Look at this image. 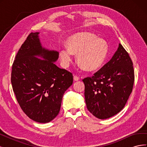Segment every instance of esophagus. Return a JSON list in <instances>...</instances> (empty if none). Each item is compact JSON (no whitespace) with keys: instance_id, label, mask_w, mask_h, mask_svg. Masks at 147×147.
I'll use <instances>...</instances> for the list:
<instances>
[{"instance_id":"obj_1","label":"esophagus","mask_w":147,"mask_h":147,"mask_svg":"<svg viewBox=\"0 0 147 147\" xmlns=\"http://www.w3.org/2000/svg\"><path fill=\"white\" fill-rule=\"evenodd\" d=\"M79 79H80V78H79V77L77 76V75H75L74 76V80L75 81H78Z\"/></svg>"}]
</instances>
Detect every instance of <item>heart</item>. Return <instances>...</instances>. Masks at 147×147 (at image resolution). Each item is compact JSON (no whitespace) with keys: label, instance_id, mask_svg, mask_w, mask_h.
<instances>
[{"label":"heart","instance_id":"heart-1","mask_svg":"<svg viewBox=\"0 0 147 147\" xmlns=\"http://www.w3.org/2000/svg\"><path fill=\"white\" fill-rule=\"evenodd\" d=\"M66 47L59 50L62 63L68 66L72 62L73 55H77L78 64L89 71L95 70L102 65L108 54V44L104 40L98 38L90 32H80L70 36Z\"/></svg>","mask_w":147,"mask_h":147}]
</instances>
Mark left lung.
<instances>
[{
    "instance_id": "8db88e82",
    "label": "left lung",
    "mask_w": 147,
    "mask_h": 147,
    "mask_svg": "<svg viewBox=\"0 0 147 147\" xmlns=\"http://www.w3.org/2000/svg\"><path fill=\"white\" fill-rule=\"evenodd\" d=\"M83 82L87 109L94 117L103 119L119 113L134 83L132 61L121 44L107 63Z\"/></svg>"
}]
</instances>
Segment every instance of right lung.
I'll list each match as a JSON object with an SVG mask.
<instances>
[{
  "label": "right lung",
  "instance_id": "add662e5",
  "mask_svg": "<svg viewBox=\"0 0 147 147\" xmlns=\"http://www.w3.org/2000/svg\"><path fill=\"white\" fill-rule=\"evenodd\" d=\"M38 34L31 32L18 51L12 65L11 82L25 114L35 121L46 123L58 115L64 92L72 84L73 75L55 64L59 53L42 48Z\"/></svg>",
  "mask_w": 147,
  "mask_h": 147
}]
</instances>
